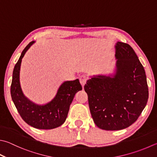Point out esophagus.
I'll return each mask as SVG.
<instances>
[{"label":"esophagus","mask_w":157,"mask_h":157,"mask_svg":"<svg viewBox=\"0 0 157 157\" xmlns=\"http://www.w3.org/2000/svg\"><path fill=\"white\" fill-rule=\"evenodd\" d=\"M79 80H80V82H81L82 88H83L84 85H85V83H86V82L87 81V77L85 75H82L81 76H80Z\"/></svg>","instance_id":"1"}]
</instances>
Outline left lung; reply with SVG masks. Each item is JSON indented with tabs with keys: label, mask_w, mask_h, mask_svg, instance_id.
Masks as SVG:
<instances>
[{
	"label": "left lung",
	"mask_w": 157,
	"mask_h": 157,
	"mask_svg": "<svg viewBox=\"0 0 157 157\" xmlns=\"http://www.w3.org/2000/svg\"><path fill=\"white\" fill-rule=\"evenodd\" d=\"M115 48L113 72L90 76L84 86L94 122L106 131H119L132 124L148 99L146 72L134 50L121 42Z\"/></svg>",
	"instance_id": "obj_1"
}]
</instances>
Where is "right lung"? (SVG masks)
Listing matches in <instances>:
<instances>
[{
	"instance_id": "1",
	"label": "right lung",
	"mask_w": 157,
	"mask_h": 157,
	"mask_svg": "<svg viewBox=\"0 0 157 157\" xmlns=\"http://www.w3.org/2000/svg\"><path fill=\"white\" fill-rule=\"evenodd\" d=\"M35 42V41H32L26 46L15 65L11 96L17 111L26 123L35 128L53 129L65 122L71 103L75 94L82 90V86L78 79L64 81L59 87L55 96L44 105L36 104L25 96L20 82V66L25 53Z\"/></svg>"
}]
</instances>
